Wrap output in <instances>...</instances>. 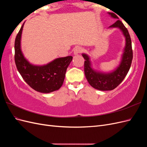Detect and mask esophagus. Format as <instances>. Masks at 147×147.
Listing matches in <instances>:
<instances>
[{
	"label": "esophagus",
	"mask_w": 147,
	"mask_h": 147,
	"mask_svg": "<svg viewBox=\"0 0 147 147\" xmlns=\"http://www.w3.org/2000/svg\"><path fill=\"white\" fill-rule=\"evenodd\" d=\"M83 51V48H82L81 47H75V48L74 49V55H78V53H80Z\"/></svg>",
	"instance_id": "1"
}]
</instances>
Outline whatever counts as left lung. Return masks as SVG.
I'll use <instances>...</instances> for the list:
<instances>
[{
  "label": "left lung",
  "mask_w": 147,
  "mask_h": 147,
  "mask_svg": "<svg viewBox=\"0 0 147 147\" xmlns=\"http://www.w3.org/2000/svg\"><path fill=\"white\" fill-rule=\"evenodd\" d=\"M109 14L114 18H118V17L113 13H109ZM109 28H119L126 37V46L124 48L121 62L118 68L110 74L96 72L91 68L89 56L86 54L82 55L85 59L84 63V70L88 83L94 88L100 91L113 90L122 82L129 70L133 57L130 35L122 22L120 20H117Z\"/></svg>",
  "instance_id": "8db88e82"
}]
</instances>
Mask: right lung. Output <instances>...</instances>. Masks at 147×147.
<instances>
[{
	"instance_id": "1",
	"label": "right lung",
	"mask_w": 147,
	"mask_h": 147,
	"mask_svg": "<svg viewBox=\"0 0 147 147\" xmlns=\"http://www.w3.org/2000/svg\"><path fill=\"white\" fill-rule=\"evenodd\" d=\"M23 26L18 33L15 42V61L16 68L24 80L34 90L49 93L63 85L67 69L72 60V56L60 57L49 64L34 65L26 60L21 50V37Z\"/></svg>"
}]
</instances>
